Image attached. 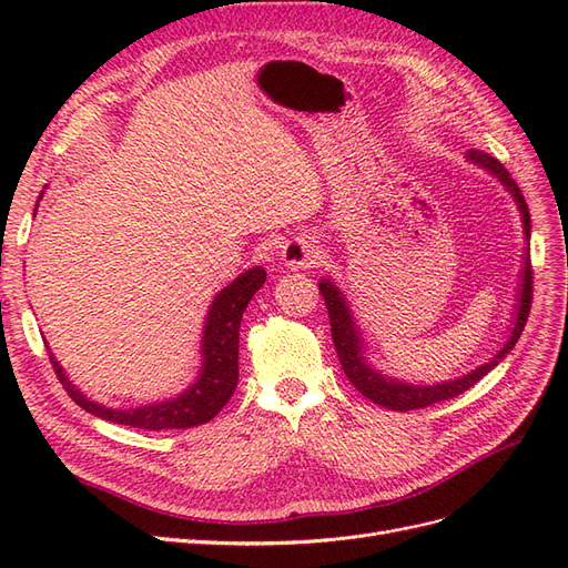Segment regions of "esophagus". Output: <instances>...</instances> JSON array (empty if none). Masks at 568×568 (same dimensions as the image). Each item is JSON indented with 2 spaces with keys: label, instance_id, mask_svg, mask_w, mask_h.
<instances>
[{
  "label": "esophagus",
  "instance_id": "esophagus-1",
  "mask_svg": "<svg viewBox=\"0 0 568 568\" xmlns=\"http://www.w3.org/2000/svg\"><path fill=\"white\" fill-rule=\"evenodd\" d=\"M322 253L324 251H322L320 236H315L313 232H305V234L288 239V242L282 246L280 261L291 270L315 267L322 261Z\"/></svg>",
  "mask_w": 568,
  "mask_h": 568
}]
</instances>
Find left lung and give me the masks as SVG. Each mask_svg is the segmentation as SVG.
I'll return each instance as SVG.
<instances>
[{"mask_svg":"<svg viewBox=\"0 0 568 568\" xmlns=\"http://www.w3.org/2000/svg\"><path fill=\"white\" fill-rule=\"evenodd\" d=\"M467 161H471L474 165L488 170L493 178H497L507 192L511 194L514 203L521 213V222H524V239H526V255H524V270L519 274V294H517V305H514V320L509 326V338L505 341V346L497 351L488 363H484L480 367L455 376V379L440 382V384H409V382H400L393 379L388 374H382L379 369H374L367 357H365V341L359 336V326L351 313L348 301L343 298L341 288L332 282V280H322L320 282V294L324 296L326 311H329V324H332V338L334 346L341 359V367L346 372V376L351 379V384L369 398L372 403L382 405L386 409H395V412H407V409H419V407H428L440 400H450L455 395L469 390L476 382L484 379V376L495 369L497 365L503 363L507 357V353L514 348V343L519 341L528 313H530V294H532V272H530V261H528V242H530V215H528V205L526 199L521 194V189L517 186L509 178V173L505 170V165L488 156L484 151H469Z\"/></svg>","mask_w":568,"mask_h":568,"instance_id":"left-lung-1","label":"left lung"}]
</instances>
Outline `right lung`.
Listing matches in <instances>:
<instances>
[{
  "instance_id": "right-lung-1",
  "label": "right lung",
  "mask_w": 568,
  "mask_h": 568,
  "mask_svg": "<svg viewBox=\"0 0 568 568\" xmlns=\"http://www.w3.org/2000/svg\"><path fill=\"white\" fill-rule=\"evenodd\" d=\"M42 199V194H40ZM40 203V201H38ZM267 280L263 267H251L244 274L220 291L213 298L211 311L205 315V326L201 336V369L196 382L178 398L140 405L130 409L106 407L88 398L59 365L54 353H49L51 365L68 395L94 417L113 424H125L146 432H163V428H192L211 422L217 412L225 407L239 382V329L248 301Z\"/></svg>"
}]
</instances>
